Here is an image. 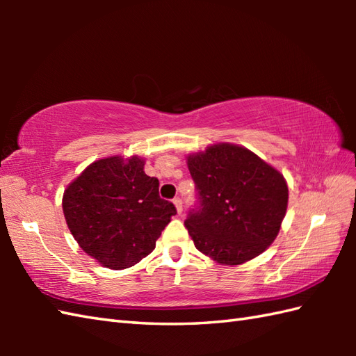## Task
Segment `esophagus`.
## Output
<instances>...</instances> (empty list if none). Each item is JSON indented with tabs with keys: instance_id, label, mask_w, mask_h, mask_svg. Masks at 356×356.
<instances>
[{
	"instance_id": "obj_1",
	"label": "esophagus",
	"mask_w": 356,
	"mask_h": 356,
	"mask_svg": "<svg viewBox=\"0 0 356 356\" xmlns=\"http://www.w3.org/2000/svg\"><path fill=\"white\" fill-rule=\"evenodd\" d=\"M172 203H174V207H176V209H177V214H182V211H184V207H182V199L180 197H176L172 200Z\"/></svg>"
}]
</instances>
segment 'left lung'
I'll return each mask as SVG.
<instances>
[{
	"mask_svg": "<svg viewBox=\"0 0 356 356\" xmlns=\"http://www.w3.org/2000/svg\"><path fill=\"white\" fill-rule=\"evenodd\" d=\"M199 207L185 220L194 246L225 266L266 251L286 216V179L236 143H214L186 157Z\"/></svg>",
	"mask_w": 356,
	"mask_h": 356,
	"instance_id": "8db88e82",
	"label": "left lung"
}]
</instances>
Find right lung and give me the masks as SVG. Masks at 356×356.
Instances as JSON below:
<instances>
[{
	"label": "right lung",
	"instance_id": "obj_1",
	"mask_svg": "<svg viewBox=\"0 0 356 356\" xmlns=\"http://www.w3.org/2000/svg\"><path fill=\"white\" fill-rule=\"evenodd\" d=\"M145 159L110 156L90 163L65 188L63 211L82 251L108 269H127L153 252L176 214L159 195Z\"/></svg>",
	"mask_w": 356,
	"mask_h": 356
}]
</instances>
